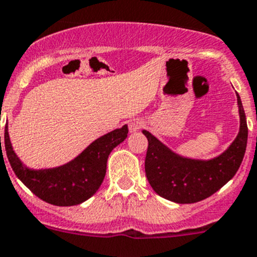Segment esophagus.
Listing matches in <instances>:
<instances>
[{
  "instance_id": "obj_1",
  "label": "esophagus",
  "mask_w": 257,
  "mask_h": 257,
  "mask_svg": "<svg viewBox=\"0 0 257 257\" xmlns=\"http://www.w3.org/2000/svg\"><path fill=\"white\" fill-rule=\"evenodd\" d=\"M143 125H144V121L139 118L131 119V120L128 121L129 132H131V133H136V132H138Z\"/></svg>"
}]
</instances>
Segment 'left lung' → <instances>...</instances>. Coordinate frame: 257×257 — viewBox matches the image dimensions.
Segmentation results:
<instances>
[{"label": "left lung", "mask_w": 257, "mask_h": 257, "mask_svg": "<svg viewBox=\"0 0 257 257\" xmlns=\"http://www.w3.org/2000/svg\"><path fill=\"white\" fill-rule=\"evenodd\" d=\"M237 96L240 129L226 151L211 159L183 157L162 143L148 131L146 174L157 195L176 203H196L212 196L238 171L247 144V123Z\"/></svg>", "instance_id": "8db88e82"}]
</instances>
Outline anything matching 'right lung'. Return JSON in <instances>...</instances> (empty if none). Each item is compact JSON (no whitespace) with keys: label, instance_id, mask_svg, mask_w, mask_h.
<instances>
[{"label":"right lung","instance_id":"right-lung-1","mask_svg":"<svg viewBox=\"0 0 257 257\" xmlns=\"http://www.w3.org/2000/svg\"><path fill=\"white\" fill-rule=\"evenodd\" d=\"M128 137V125L95 139L73 161L55 168L32 169L22 163L12 148L5 126V148L17 178L39 198L54 206H75L89 200L101 186L110 152ZM1 143V138H0Z\"/></svg>","mask_w":257,"mask_h":257}]
</instances>
